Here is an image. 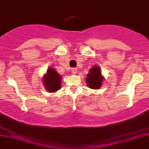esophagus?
Here are the masks:
<instances>
[{"label":"esophagus","instance_id":"obj_1","mask_svg":"<svg viewBox=\"0 0 149 149\" xmlns=\"http://www.w3.org/2000/svg\"><path fill=\"white\" fill-rule=\"evenodd\" d=\"M72 74H75L77 73V69H76V68H72Z\"/></svg>","mask_w":149,"mask_h":149}]
</instances>
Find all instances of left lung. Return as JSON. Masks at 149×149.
Listing matches in <instances>:
<instances>
[{"mask_svg":"<svg viewBox=\"0 0 149 149\" xmlns=\"http://www.w3.org/2000/svg\"><path fill=\"white\" fill-rule=\"evenodd\" d=\"M104 77L102 75L100 68L98 65H94L89 70V73L87 74L86 84L89 88L100 89L104 82Z\"/></svg>","mask_w":149,"mask_h":149,"instance_id":"obj_1","label":"left lung"}]
</instances>
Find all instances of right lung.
<instances>
[{
  "label": "right lung",
  "mask_w": 149,
  "mask_h": 149,
  "mask_svg": "<svg viewBox=\"0 0 149 149\" xmlns=\"http://www.w3.org/2000/svg\"><path fill=\"white\" fill-rule=\"evenodd\" d=\"M61 77L56 70L52 68H48L47 72L43 76V84L45 90L49 93H55L61 88Z\"/></svg>",
  "instance_id": "add662e5"
}]
</instances>
